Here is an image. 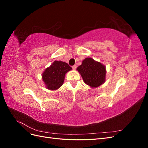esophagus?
Instances as JSON below:
<instances>
[{"label":"esophagus","mask_w":148,"mask_h":148,"mask_svg":"<svg viewBox=\"0 0 148 148\" xmlns=\"http://www.w3.org/2000/svg\"><path fill=\"white\" fill-rule=\"evenodd\" d=\"M72 69L73 70H76V69H77V65H73L72 66Z\"/></svg>","instance_id":"34e87169"}]
</instances>
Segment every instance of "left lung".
I'll use <instances>...</instances> for the list:
<instances>
[{"label":"left lung","instance_id":"1","mask_svg":"<svg viewBox=\"0 0 148 148\" xmlns=\"http://www.w3.org/2000/svg\"><path fill=\"white\" fill-rule=\"evenodd\" d=\"M77 70L84 82L92 88L99 87L106 82V66L92 58L84 59Z\"/></svg>","mask_w":148,"mask_h":148}]
</instances>
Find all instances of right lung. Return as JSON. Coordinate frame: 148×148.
Listing matches in <instances>:
<instances>
[{
  "label": "right lung",
  "mask_w": 148,
  "mask_h": 148,
  "mask_svg": "<svg viewBox=\"0 0 148 148\" xmlns=\"http://www.w3.org/2000/svg\"><path fill=\"white\" fill-rule=\"evenodd\" d=\"M71 70V67L65 62H53L42 73V79L46 88L49 90H57L63 84L65 74Z\"/></svg>",
  "instance_id": "right-lung-1"
}]
</instances>
